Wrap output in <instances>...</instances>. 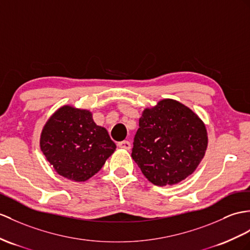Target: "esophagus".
Listing matches in <instances>:
<instances>
[{"instance_id": "esophagus-1", "label": "esophagus", "mask_w": 250, "mask_h": 250, "mask_svg": "<svg viewBox=\"0 0 250 250\" xmlns=\"http://www.w3.org/2000/svg\"><path fill=\"white\" fill-rule=\"evenodd\" d=\"M118 145H119V147L124 148V149H126V150H129V149L131 148V144H130V142H128V141H122V142H119Z\"/></svg>"}]
</instances>
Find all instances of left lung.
<instances>
[{
  "mask_svg": "<svg viewBox=\"0 0 250 250\" xmlns=\"http://www.w3.org/2000/svg\"><path fill=\"white\" fill-rule=\"evenodd\" d=\"M208 131L191 108L163 99L145 108L131 157L155 186H174L190 176L206 154Z\"/></svg>",
  "mask_w": 250,
  "mask_h": 250,
  "instance_id": "1",
  "label": "left lung"
}]
</instances>
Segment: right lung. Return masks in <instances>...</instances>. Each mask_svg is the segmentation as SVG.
<instances>
[{
    "instance_id": "1",
    "label": "right lung",
    "mask_w": 250,
    "mask_h": 250,
    "mask_svg": "<svg viewBox=\"0 0 250 250\" xmlns=\"http://www.w3.org/2000/svg\"><path fill=\"white\" fill-rule=\"evenodd\" d=\"M115 148L105 127L96 125L92 112L72 105L57 109L40 135V149L55 172L76 182L99 172Z\"/></svg>"
}]
</instances>
